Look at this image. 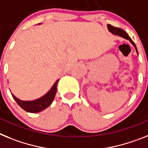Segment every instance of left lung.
<instances>
[{"instance_id":"left-lung-1","label":"left lung","mask_w":148,"mask_h":148,"mask_svg":"<svg viewBox=\"0 0 148 148\" xmlns=\"http://www.w3.org/2000/svg\"><path fill=\"white\" fill-rule=\"evenodd\" d=\"M107 28H108V29H109V31H110V33H112V34H114V35L119 36L122 37V38H125V39H127V40H129L130 42V43L132 44V45H133L135 47V48H136V53H138V51H137V47H136L135 43L133 42V41L131 39L130 37L128 36L127 33L124 31V29H121V28H119V27H115L112 26V25H110V24H108Z\"/></svg>"}]
</instances>
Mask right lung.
Segmentation results:
<instances>
[{"instance_id": "right-lung-1", "label": "right lung", "mask_w": 148, "mask_h": 148, "mask_svg": "<svg viewBox=\"0 0 148 148\" xmlns=\"http://www.w3.org/2000/svg\"><path fill=\"white\" fill-rule=\"evenodd\" d=\"M58 82L59 79L56 80V83L51 87V89L45 95L36 99V100H34V101H21L15 97L13 94H12V96L18 104L26 112L31 113L39 112L42 110H45L46 108L48 107L53 101L56 91H57L56 88H57Z\"/></svg>"}]
</instances>
